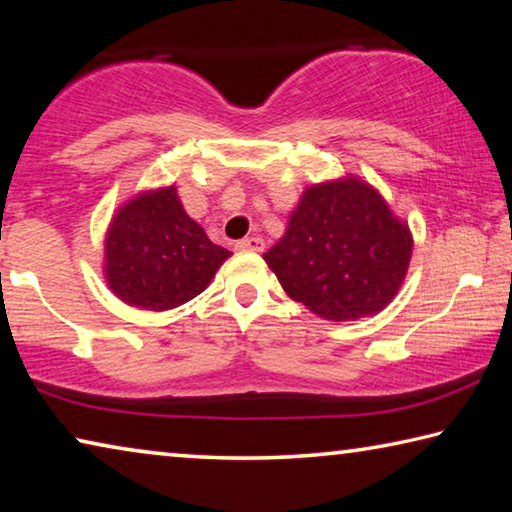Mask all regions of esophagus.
I'll list each match as a JSON object with an SVG mask.
<instances>
[{
    "mask_svg": "<svg viewBox=\"0 0 512 512\" xmlns=\"http://www.w3.org/2000/svg\"><path fill=\"white\" fill-rule=\"evenodd\" d=\"M235 250H250V253H262L264 239L262 237H246L235 244Z\"/></svg>",
    "mask_w": 512,
    "mask_h": 512,
    "instance_id": "34e87169",
    "label": "esophagus"
}]
</instances>
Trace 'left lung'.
I'll list each match as a JSON object with an SVG mask.
<instances>
[{
  "mask_svg": "<svg viewBox=\"0 0 512 512\" xmlns=\"http://www.w3.org/2000/svg\"><path fill=\"white\" fill-rule=\"evenodd\" d=\"M413 235L379 189L354 173L309 185L264 262L282 289L332 323L391 305L411 264Z\"/></svg>",
  "mask_w": 512,
  "mask_h": 512,
  "instance_id": "8db88e82",
  "label": "left lung"
}]
</instances>
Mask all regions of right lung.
<instances>
[{
    "instance_id": "right-lung-1",
    "label": "right lung",
    "mask_w": 512,
    "mask_h": 512,
    "mask_svg": "<svg viewBox=\"0 0 512 512\" xmlns=\"http://www.w3.org/2000/svg\"><path fill=\"white\" fill-rule=\"evenodd\" d=\"M230 255L185 212L176 185L142 189L108 223L103 280L126 305L167 311L210 287Z\"/></svg>"
}]
</instances>
